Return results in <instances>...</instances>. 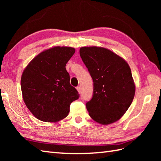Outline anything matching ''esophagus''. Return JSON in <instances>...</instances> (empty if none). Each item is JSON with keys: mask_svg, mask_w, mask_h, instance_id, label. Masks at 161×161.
Here are the masks:
<instances>
[{"mask_svg": "<svg viewBox=\"0 0 161 161\" xmlns=\"http://www.w3.org/2000/svg\"><path fill=\"white\" fill-rule=\"evenodd\" d=\"M77 90L78 91L79 93H81V87H80V86H77Z\"/></svg>", "mask_w": 161, "mask_h": 161, "instance_id": "obj_1", "label": "esophagus"}]
</instances>
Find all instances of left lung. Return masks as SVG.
Listing matches in <instances>:
<instances>
[{
  "mask_svg": "<svg viewBox=\"0 0 161 161\" xmlns=\"http://www.w3.org/2000/svg\"><path fill=\"white\" fill-rule=\"evenodd\" d=\"M80 57L93 81V93L86 103L89 115L102 125L120 118L135 95V85L128 64L111 50L83 47Z\"/></svg>",
  "mask_w": 161,
  "mask_h": 161,
  "instance_id": "1",
  "label": "left lung"
}]
</instances>
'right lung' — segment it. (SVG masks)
Returning a JSON list of instances; mask_svg holds the SVG:
<instances>
[{
  "instance_id": "add662e5",
  "label": "right lung",
  "mask_w": 161,
  "mask_h": 161,
  "mask_svg": "<svg viewBox=\"0 0 161 161\" xmlns=\"http://www.w3.org/2000/svg\"><path fill=\"white\" fill-rule=\"evenodd\" d=\"M75 52L73 47H54L38 54L24 70L20 80L23 100L39 120L54 122L64 119L70 104L80 97L66 69Z\"/></svg>"
}]
</instances>
